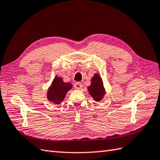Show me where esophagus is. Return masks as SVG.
<instances>
[{
	"mask_svg": "<svg viewBox=\"0 0 160 160\" xmlns=\"http://www.w3.org/2000/svg\"><path fill=\"white\" fill-rule=\"evenodd\" d=\"M82 87H83V85L80 82H76L75 84V88L76 89H81V88H82Z\"/></svg>",
	"mask_w": 160,
	"mask_h": 160,
	"instance_id": "34e87169",
	"label": "esophagus"
}]
</instances>
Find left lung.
<instances>
[{"instance_id": "1", "label": "left lung", "mask_w": 160, "mask_h": 160, "mask_svg": "<svg viewBox=\"0 0 160 160\" xmlns=\"http://www.w3.org/2000/svg\"><path fill=\"white\" fill-rule=\"evenodd\" d=\"M88 91L96 102H100L104 98L106 89L102 78L98 73H95L92 77L90 85L88 87Z\"/></svg>"}]
</instances>
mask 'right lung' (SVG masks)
I'll use <instances>...</instances> for the list:
<instances>
[{
  "label": "right lung",
  "instance_id": "1",
  "mask_svg": "<svg viewBox=\"0 0 160 160\" xmlns=\"http://www.w3.org/2000/svg\"><path fill=\"white\" fill-rule=\"evenodd\" d=\"M72 88L71 83L64 82L61 77L56 76L48 89L47 98L55 104H59L64 100L67 92Z\"/></svg>",
  "mask_w": 160,
  "mask_h": 160
}]
</instances>
